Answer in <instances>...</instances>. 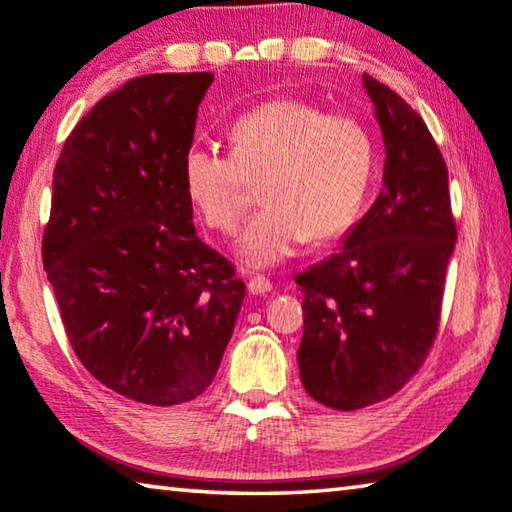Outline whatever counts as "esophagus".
Returning <instances> with one entry per match:
<instances>
[{"mask_svg":"<svg viewBox=\"0 0 512 512\" xmlns=\"http://www.w3.org/2000/svg\"><path fill=\"white\" fill-rule=\"evenodd\" d=\"M273 291V282L269 278H264V275H255V278H250L248 282V294L250 296H264Z\"/></svg>","mask_w":512,"mask_h":512,"instance_id":"1","label":"esophagus"}]
</instances>
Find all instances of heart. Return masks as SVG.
I'll use <instances>...</instances> for the list:
<instances>
[{
	"label": "heart",
	"mask_w": 512,
	"mask_h": 512,
	"mask_svg": "<svg viewBox=\"0 0 512 512\" xmlns=\"http://www.w3.org/2000/svg\"><path fill=\"white\" fill-rule=\"evenodd\" d=\"M227 143V154L186 150L182 182L221 234L237 232L259 186L266 207L241 239L246 264L275 266L307 239H337L358 221L373 173V141L358 118L278 97L234 120Z\"/></svg>",
	"instance_id": "1"
}]
</instances>
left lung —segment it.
<instances>
[{
    "mask_svg": "<svg viewBox=\"0 0 512 512\" xmlns=\"http://www.w3.org/2000/svg\"><path fill=\"white\" fill-rule=\"evenodd\" d=\"M385 141L383 189L344 248L296 275L303 291L298 367L332 410L394 396L431 353L458 230L449 170L419 113L364 75Z\"/></svg>",
    "mask_w": 512,
    "mask_h": 512,
    "instance_id": "8db88e82",
    "label": "left lung"
}]
</instances>
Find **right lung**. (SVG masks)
Masks as SVG:
<instances>
[{"mask_svg":"<svg viewBox=\"0 0 512 512\" xmlns=\"http://www.w3.org/2000/svg\"><path fill=\"white\" fill-rule=\"evenodd\" d=\"M212 72L125 81L79 120L54 168L43 264L72 351L148 405L212 385L246 296L193 227L182 157Z\"/></svg>","mask_w":512,"mask_h":512,"instance_id":"1","label":"right lung"}]
</instances>
